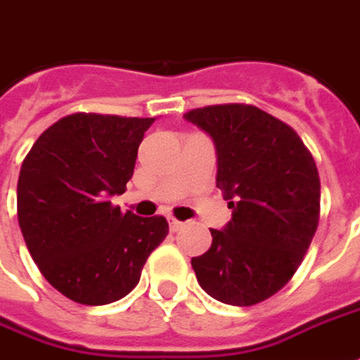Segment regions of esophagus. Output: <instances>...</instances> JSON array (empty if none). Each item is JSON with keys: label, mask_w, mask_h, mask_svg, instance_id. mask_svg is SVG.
I'll return each instance as SVG.
<instances>
[{"label": "esophagus", "mask_w": 360, "mask_h": 360, "mask_svg": "<svg viewBox=\"0 0 360 360\" xmlns=\"http://www.w3.org/2000/svg\"><path fill=\"white\" fill-rule=\"evenodd\" d=\"M183 226H185V224L179 222V220H175V218L169 220V230H172V232H179V230H183Z\"/></svg>", "instance_id": "1"}]
</instances>
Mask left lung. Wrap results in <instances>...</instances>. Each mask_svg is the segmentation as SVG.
I'll list each match as a JSON object with an SVG mask.
<instances>
[{
    "label": "left lung",
    "instance_id": "obj_1",
    "mask_svg": "<svg viewBox=\"0 0 360 360\" xmlns=\"http://www.w3.org/2000/svg\"><path fill=\"white\" fill-rule=\"evenodd\" d=\"M185 120L216 148V187L232 220L210 230L212 245L191 259L206 294L253 306L278 292L300 267L320 220V175L292 128L251 105H212Z\"/></svg>",
    "mask_w": 360,
    "mask_h": 360
}]
</instances>
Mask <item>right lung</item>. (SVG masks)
<instances>
[{
    "mask_svg": "<svg viewBox=\"0 0 360 360\" xmlns=\"http://www.w3.org/2000/svg\"><path fill=\"white\" fill-rule=\"evenodd\" d=\"M154 119L75 112L32 144L17 183V218L40 273L70 300L127 296L169 232L163 216L120 212L138 146Z\"/></svg>",
    "mask_w": 360,
    "mask_h": 360,
    "instance_id": "add662e5",
    "label": "right lung"
}]
</instances>
